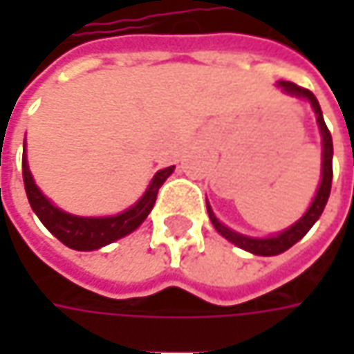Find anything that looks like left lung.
<instances>
[{
    "instance_id": "left-lung-1",
    "label": "left lung",
    "mask_w": 354,
    "mask_h": 354,
    "mask_svg": "<svg viewBox=\"0 0 354 354\" xmlns=\"http://www.w3.org/2000/svg\"><path fill=\"white\" fill-rule=\"evenodd\" d=\"M279 86L283 88V92H288V94H292V96L307 98V100L311 102V106H313V110H315V114H317V122H319L321 136H323V179H321L319 191H317V195L313 198L311 207L307 209L306 214H304L295 225L290 226L288 230H283L278 236L250 238L242 236V234H238L234 230L226 228L225 225H221L218 218L212 214L209 203H207V211H209V216H211V223L214 225V228H216L226 240H230L232 244H236L238 248L248 250L252 252V254H258V256H276V254H281V252H286L288 248H292L297 240H301V238L306 236L307 232H309V228L315 225V221L319 218L321 212L325 209L327 198H329V193H331V181H333V140H331V131L325 126V120H323V114H321V106L319 102H317V98H315V94H313L311 90L304 88V86H297V84H293V82H286V80H281Z\"/></svg>"
}]
</instances>
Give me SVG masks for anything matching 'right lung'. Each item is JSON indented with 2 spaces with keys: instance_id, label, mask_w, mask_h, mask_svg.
<instances>
[{
  "instance_id": "1",
  "label": "right lung",
  "mask_w": 354,
  "mask_h": 354,
  "mask_svg": "<svg viewBox=\"0 0 354 354\" xmlns=\"http://www.w3.org/2000/svg\"><path fill=\"white\" fill-rule=\"evenodd\" d=\"M173 169L175 167L171 165L167 169L159 171L151 185L147 187L145 195L126 212L118 216H106V218H82V216H73V214L59 211L57 207L50 205V201L43 197V193L37 189L31 177V171L27 167V159L23 156V183H25V193H27L31 209L41 218V223L47 226L62 244H66L73 250H96L118 238L133 232L151 212L156 205L157 191L165 183V179L173 173Z\"/></svg>"
}]
</instances>
